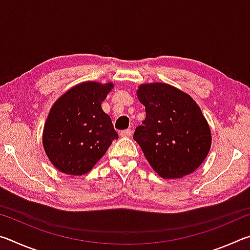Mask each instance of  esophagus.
<instances>
[{
	"label": "esophagus",
	"instance_id": "1",
	"mask_svg": "<svg viewBox=\"0 0 250 250\" xmlns=\"http://www.w3.org/2000/svg\"><path fill=\"white\" fill-rule=\"evenodd\" d=\"M132 134V130L131 129H126V130H122L120 132V135L122 138H129Z\"/></svg>",
	"mask_w": 250,
	"mask_h": 250
}]
</instances>
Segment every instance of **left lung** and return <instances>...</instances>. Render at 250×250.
Segmentation results:
<instances>
[{"instance_id": "left-lung-1", "label": "left lung", "mask_w": 250, "mask_h": 250, "mask_svg": "<svg viewBox=\"0 0 250 250\" xmlns=\"http://www.w3.org/2000/svg\"><path fill=\"white\" fill-rule=\"evenodd\" d=\"M137 97L146 117L134 141L163 179H182L204 162L211 146L210 128L191 96L164 83H142Z\"/></svg>"}]
</instances>
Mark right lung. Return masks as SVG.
Segmentation results:
<instances>
[{"label":"right lung","mask_w":250,"mask_h":250,"mask_svg":"<svg viewBox=\"0 0 250 250\" xmlns=\"http://www.w3.org/2000/svg\"><path fill=\"white\" fill-rule=\"evenodd\" d=\"M112 83L83 82L55 101L43 130V146L53 166L68 175L90 172L118 133L101 104Z\"/></svg>","instance_id":"right-lung-1"}]
</instances>
